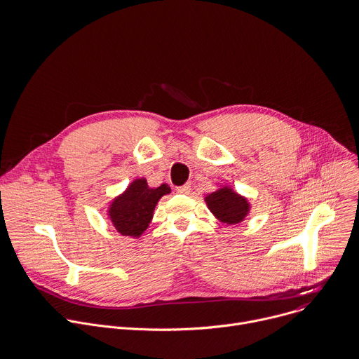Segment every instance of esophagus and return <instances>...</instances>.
<instances>
[{
	"label": "esophagus",
	"mask_w": 359,
	"mask_h": 359,
	"mask_svg": "<svg viewBox=\"0 0 359 359\" xmlns=\"http://www.w3.org/2000/svg\"><path fill=\"white\" fill-rule=\"evenodd\" d=\"M177 191H178L180 194H188V192L191 191V184H184V185H181V187H177Z\"/></svg>",
	"instance_id": "esophagus-1"
}]
</instances>
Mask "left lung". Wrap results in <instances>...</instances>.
<instances>
[{"label":"left lung","mask_w":359,"mask_h":359,"mask_svg":"<svg viewBox=\"0 0 359 359\" xmlns=\"http://www.w3.org/2000/svg\"><path fill=\"white\" fill-rule=\"evenodd\" d=\"M204 200L214 217L226 225L243 222L251 210V204L247 198L235 192L228 185L208 194Z\"/></svg>","instance_id":"obj_1"}]
</instances>
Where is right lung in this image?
<instances>
[{
    "mask_svg": "<svg viewBox=\"0 0 359 359\" xmlns=\"http://www.w3.org/2000/svg\"><path fill=\"white\" fill-rule=\"evenodd\" d=\"M170 192L171 188L167 184L151 188L145 178H137L123 194L114 198L107 215L116 232L138 238L148 228L158 201Z\"/></svg>",
    "mask_w": 359,
    "mask_h": 359,
    "instance_id": "add662e5",
    "label": "right lung"
}]
</instances>
